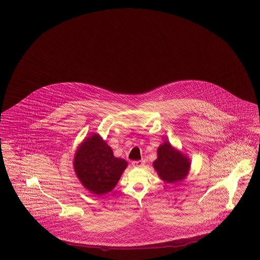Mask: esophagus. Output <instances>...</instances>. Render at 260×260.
<instances>
[{"instance_id":"esophagus-1","label":"esophagus","mask_w":260,"mask_h":260,"mask_svg":"<svg viewBox=\"0 0 260 260\" xmlns=\"http://www.w3.org/2000/svg\"><path fill=\"white\" fill-rule=\"evenodd\" d=\"M144 161L143 160H137V161H133L132 162V165L134 166V167H142V166L144 165Z\"/></svg>"}]
</instances>
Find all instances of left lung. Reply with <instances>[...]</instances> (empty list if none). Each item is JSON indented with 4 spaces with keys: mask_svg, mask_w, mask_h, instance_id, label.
Listing matches in <instances>:
<instances>
[{
    "mask_svg": "<svg viewBox=\"0 0 260 260\" xmlns=\"http://www.w3.org/2000/svg\"><path fill=\"white\" fill-rule=\"evenodd\" d=\"M158 157L153 167L158 175L168 183L181 181L189 173V161L182 153L165 142L157 150Z\"/></svg>",
    "mask_w": 260,
    "mask_h": 260,
    "instance_id": "left-lung-1",
    "label": "left lung"
}]
</instances>
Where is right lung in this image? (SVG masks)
<instances>
[{
	"mask_svg": "<svg viewBox=\"0 0 260 260\" xmlns=\"http://www.w3.org/2000/svg\"><path fill=\"white\" fill-rule=\"evenodd\" d=\"M126 161L114 157L110 146L93 134L83 142L74 158L79 180L94 194H105L113 189L126 168Z\"/></svg>",
	"mask_w": 260,
	"mask_h": 260,
	"instance_id": "right-lung-1",
	"label": "right lung"
}]
</instances>
